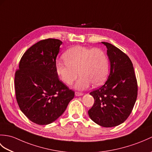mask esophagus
<instances>
[{"label":"esophagus","mask_w":152,"mask_h":152,"mask_svg":"<svg viewBox=\"0 0 152 152\" xmlns=\"http://www.w3.org/2000/svg\"><path fill=\"white\" fill-rule=\"evenodd\" d=\"M75 95L76 96H83V93H79V92H76L75 93Z\"/></svg>","instance_id":"34e87169"}]
</instances>
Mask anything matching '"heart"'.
I'll return each instance as SVG.
<instances>
[{"label": "heart", "instance_id": "1", "mask_svg": "<svg viewBox=\"0 0 152 152\" xmlns=\"http://www.w3.org/2000/svg\"><path fill=\"white\" fill-rule=\"evenodd\" d=\"M65 62L57 61L56 70L59 78L66 85H71L80 77L75 88L83 90L90 86H100L106 79L109 61L105 53L100 48L75 46L63 55Z\"/></svg>", "mask_w": 152, "mask_h": 152}]
</instances>
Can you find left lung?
<instances>
[{
  "label": "left lung",
  "mask_w": 152,
  "mask_h": 152,
  "mask_svg": "<svg viewBox=\"0 0 152 152\" xmlns=\"http://www.w3.org/2000/svg\"><path fill=\"white\" fill-rule=\"evenodd\" d=\"M110 72L103 86L90 93L94 103L88 113L96 124L105 128L121 124L128 118L137 97V82L132 62L119 48L107 42Z\"/></svg>",
  "instance_id": "obj_1"
}]
</instances>
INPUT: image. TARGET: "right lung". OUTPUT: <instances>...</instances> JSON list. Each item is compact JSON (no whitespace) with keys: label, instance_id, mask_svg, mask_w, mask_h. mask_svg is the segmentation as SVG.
Segmentation results:
<instances>
[{"label":"right lung","instance_id":"add662e5","mask_svg":"<svg viewBox=\"0 0 152 152\" xmlns=\"http://www.w3.org/2000/svg\"><path fill=\"white\" fill-rule=\"evenodd\" d=\"M62 43L56 39L37 42L23 54L15 72V94L20 109L39 125L57 120L75 96V92L59 80L56 70Z\"/></svg>","mask_w":152,"mask_h":152}]
</instances>
